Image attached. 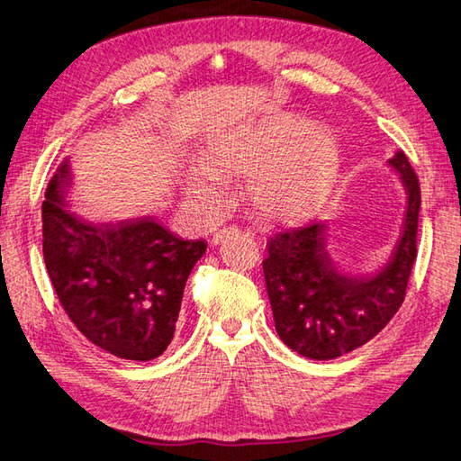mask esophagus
<instances>
[{"label":"esophagus","mask_w":461,"mask_h":461,"mask_svg":"<svg viewBox=\"0 0 461 461\" xmlns=\"http://www.w3.org/2000/svg\"><path fill=\"white\" fill-rule=\"evenodd\" d=\"M225 231H228V230H221V231H215V233H213L212 241H213L215 246H217V244H221V240H223V236H225Z\"/></svg>","instance_id":"obj_1"}]
</instances>
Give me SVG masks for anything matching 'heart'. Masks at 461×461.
I'll return each mask as SVG.
<instances>
[{"instance_id":"b5f03b06","label":"heart","mask_w":461,"mask_h":461,"mask_svg":"<svg viewBox=\"0 0 461 461\" xmlns=\"http://www.w3.org/2000/svg\"><path fill=\"white\" fill-rule=\"evenodd\" d=\"M340 158L329 131L294 114H272L252 127L209 140L203 161L191 163L183 187L207 221L221 215L228 179L248 175L246 195L270 221H298L324 205L339 179Z\"/></svg>"}]
</instances>
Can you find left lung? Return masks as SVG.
I'll return each instance as SVG.
<instances>
[{"label":"left lung","instance_id":"left-lung-1","mask_svg":"<svg viewBox=\"0 0 461 461\" xmlns=\"http://www.w3.org/2000/svg\"><path fill=\"white\" fill-rule=\"evenodd\" d=\"M399 173L407 203L403 228L381 270L353 276L329 252V225L312 221L267 241L264 278L284 345L314 361L350 353L381 332L403 304L417 256L421 191L403 150L387 161Z\"/></svg>","mask_w":461,"mask_h":461}]
</instances>
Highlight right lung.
Wrapping results in <instances>:
<instances>
[{"label": "right lung", "instance_id": "obj_1", "mask_svg": "<svg viewBox=\"0 0 461 461\" xmlns=\"http://www.w3.org/2000/svg\"><path fill=\"white\" fill-rule=\"evenodd\" d=\"M70 185L64 161L41 205L58 300L92 345L127 361L157 358L173 339L185 282L207 244L175 236L150 217L92 223L72 209Z\"/></svg>", "mask_w": 461, "mask_h": 461}]
</instances>
